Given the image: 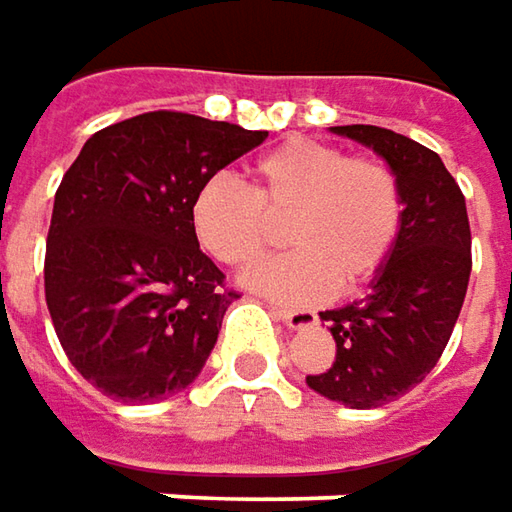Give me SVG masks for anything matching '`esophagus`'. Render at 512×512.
I'll return each mask as SVG.
<instances>
[{
  "instance_id": "esophagus-1",
  "label": "esophagus",
  "mask_w": 512,
  "mask_h": 512,
  "mask_svg": "<svg viewBox=\"0 0 512 512\" xmlns=\"http://www.w3.org/2000/svg\"><path fill=\"white\" fill-rule=\"evenodd\" d=\"M273 314L291 328H308L317 322V314L311 308H273Z\"/></svg>"
}]
</instances>
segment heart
<instances>
[{"instance_id": "b5f03b06", "label": "heart", "mask_w": 512, "mask_h": 512, "mask_svg": "<svg viewBox=\"0 0 512 512\" xmlns=\"http://www.w3.org/2000/svg\"><path fill=\"white\" fill-rule=\"evenodd\" d=\"M403 190L380 158L288 138L253 164V192L227 175L192 195L195 242L218 265L250 268L288 221L299 247L247 273V285L285 302H317L374 279L403 230Z\"/></svg>"}]
</instances>
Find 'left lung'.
<instances>
[{"instance_id":"left-lung-1","label":"left lung","mask_w":512,"mask_h":512,"mask_svg":"<svg viewBox=\"0 0 512 512\" xmlns=\"http://www.w3.org/2000/svg\"><path fill=\"white\" fill-rule=\"evenodd\" d=\"M334 132L386 158L406 210L395 253L369 296L320 311L337 357L305 380L328 400L377 409L418 386L441 360L470 285L473 236L464 192L438 152L380 126L354 123Z\"/></svg>"}]
</instances>
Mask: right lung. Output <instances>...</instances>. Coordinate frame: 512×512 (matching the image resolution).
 Wrapping results in <instances>:
<instances>
[{"mask_svg":"<svg viewBox=\"0 0 512 512\" xmlns=\"http://www.w3.org/2000/svg\"><path fill=\"white\" fill-rule=\"evenodd\" d=\"M265 138L161 109L94 132L63 175L45 302L65 357L106 397L155 403L201 374L239 294L192 236V195Z\"/></svg>","mask_w":512,"mask_h":512,"instance_id":"right-lung-1","label":"right lung"}]
</instances>
